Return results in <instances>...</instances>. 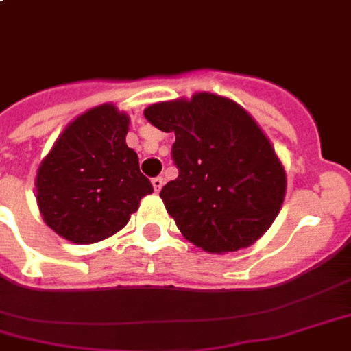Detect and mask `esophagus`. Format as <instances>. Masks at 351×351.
<instances>
[{
	"label": "esophagus",
	"instance_id": "obj_1",
	"mask_svg": "<svg viewBox=\"0 0 351 351\" xmlns=\"http://www.w3.org/2000/svg\"><path fill=\"white\" fill-rule=\"evenodd\" d=\"M152 186H154V191L158 193V191L163 188V178H162V176H156V178H152Z\"/></svg>",
	"mask_w": 351,
	"mask_h": 351
}]
</instances>
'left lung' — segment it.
Returning <instances> with one entry per match:
<instances>
[{
  "label": "left lung",
  "instance_id": "obj_1",
  "mask_svg": "<svg viewBox=\"0 0 351 351\" xmlns=\"http://www.w3.org/2000/svg\"><path fill=\"white\" fill-rule=\"evenodd\" d=\"M145 119L175 132L178 176L160 197L184 238L217 255L255 243L287 193L285 167L255 119L212 93L152 104Z\"/></svg>",
  "mask_w": 351,
  "mask_h": 351
}]
</instances>
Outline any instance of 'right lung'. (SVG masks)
Returning <instances> with one entry per match:
<instances>
[{"instance_id": "obj_1", "label": "right lung", "mask_w": 351, "mask_h": 351, "mask_svg": "<svg viewBox=\"0 0 351 351\" xmlns=\"http://www.w3.org/2000/svg\"><path fill=\"white\" fill-rule=\"evenodd\" d=\"M130 117L102 104L74 119L37 171L46 225L72 243L106 240L128 223L152 184L126 145Z\"/></svg>"}]
</instances>
